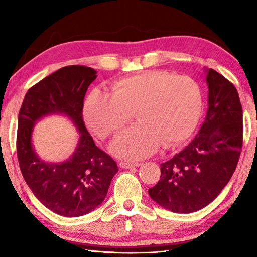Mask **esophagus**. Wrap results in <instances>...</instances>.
<instances>
[{"mask_svg": "<svg viewBox=\"0 0 257 257\" xmlns=\"http://www.w3.org/2000/svg\"><path fill=\"white\" fill-rule=\"evenodd\" d=\"M140 163L139 162H129V161H120L119 162V167L123 168V169H130V168H135V167H139Z\"/></svg>", "mask_w": 257, "mask_h": 257, "instance_id": "34e87169", "label": "esophagus"}]
</instances>
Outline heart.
<instances>
[{
	"instance_id": "1",
	"label": "heart",
	"mask_w": 257,
	"mask_h": 257,
	"mask_svg": "<svg viewBox=\"0 0 257 257\" xmlns=\"http://www.w3.org/2000/svg\"><path fill=\"white\" fill-rule=\"evenodd\" d=\"M202 103L201 88L193 78L148 70L117 80L110 94L90 92L83 113L92 132L107 138L136 112L140 120L116 136L110 150L124 159H139L155 152L161 143L172 147L189 138L199 121Z\"/></svg>"
}]
</instances>
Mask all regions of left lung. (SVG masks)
I'll use <instances>...</instances> for the list:
<instances>
[{
    "instance_id": "obj_1",
    "label": "left lung",
    "mask_w": 257,
    "mask_h": 257,
    "mask_svg": "<svg viewBox=\"0 0 257 257\" xmlns=\"http://www.w3.org/2000/svg\"><path fill=\"white\" fill-rule=\"evenodd\" d=\"M207 112L199 134L185 148L161 163L160 180L150 198L174 213H191L210 204L230 181L243 145V110L230 80L206 69Z\"/></svg>"
}]
</instances>
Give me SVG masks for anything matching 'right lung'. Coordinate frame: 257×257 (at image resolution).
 Instances as JSON below:
<instances>
[{"label": "right lung", "instance_id": "add662e5", "mask_svg": "<svg viewBox=\"0 0 257 257\" xmlns=\"http://www.w3.org/2000/svg\"><path fill=\"white\" fill-rule=\"evenodd\" d=\"M96 74L80 65L58 69L27 90L19 112L16 151L21 172L37 200L62 216L77 217L95 210L118 172L116 161L95 145L83 119L84 98ZM52 113L66 114L80 133L73 156L62 164L41 161L31 146L35 122Z\"/></svg>", "mask_w": 257, "mask_h": 257}]
</instances>
